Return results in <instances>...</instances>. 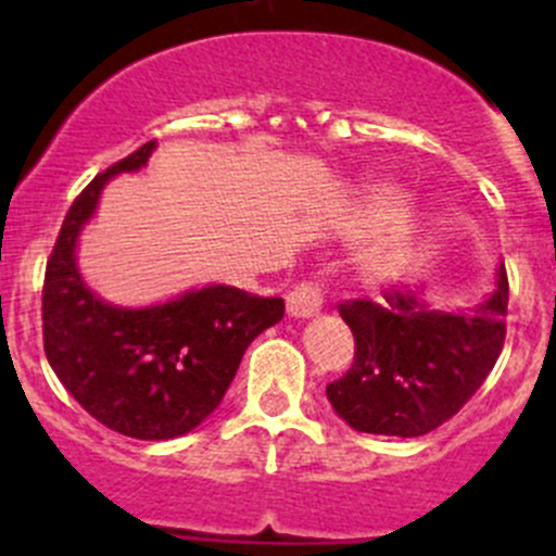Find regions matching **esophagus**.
Instances as JSON below:
<instances>
[{"instance_id":"34e87169","label":"esophagus","mask_w":556,"mask_h":556,"mask_svg":"<svg viewBox=\"0 0 556 556\" xmlns=\"http://www.w3.org/2000/svg\"><path fill=\"white\" fill-rule=\"evenodd\" d=\"M323 309V290L314 282L295 285L288 293V314L290 317H314Z\"/></svg>"}]
</instances>
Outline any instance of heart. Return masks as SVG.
I'll use <instances>...</instances> for the list:
<instances>
[{"mask_svg": "<svg viewBox=\"0 0 556 556\" xmlns=\"http://www.w3.org/2000/svg\"><path fill=\"white\" fill-rule=\"evenodd\" d=\"M401 190L390 188V185H374V188L366 190L361 204H357L355 217H352V233L368 237V233L382 231L395 216L401 215ZM419 242H422V226H419V220H414V217H399L382 237L374 239V244L363 252V277L371 285L401 282L412 271L414 263H417Z\"/></svg>", "mask_w": 556, "mask_h": 556, "instance_id": "1", "label": "heart"}]
</instances>
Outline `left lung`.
<instances>
[{"label":"left lung","instance_id":"left-lung-1","mask_svg":"<svg viewBox=\"0 0 556 556\" xmlns=\"http://www.w3.org/2000/svg\"><path fill=\"white\" fill-rule=\"evenodd\" d=\"M382 304L346 301L355 336L350 371L328 384L333 412L361 433L417 439L452 419L484 384L506 341L508 277L473 312L430 309L414 290H384Z\"/></svg>","mask_w":556,"mask_h":556}]
</instances>
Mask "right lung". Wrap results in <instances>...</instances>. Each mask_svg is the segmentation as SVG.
<instances>
[{
  "mask_svg": "<svg viewBox=\"0 0 556 556\" xmlns=\"http://www.w3.org/2000/svg\"><path fill=\"white\" fill-rule=\"evenodd\" d=\"M153 150L155 142L142 144L93 177L66 212L45 268L42 339L55 377L97 422L128 439L166 441L199 428L220 406L244 350L285 317V301L210 285L126 309L88 290L77 237L106 179L142 169Z\"/></svg>",
  "mask_w": 556,
  "mask_h": 556,
  "instance_id": "right-lung-1",
  "label": "right lung"
}]
</instances>
